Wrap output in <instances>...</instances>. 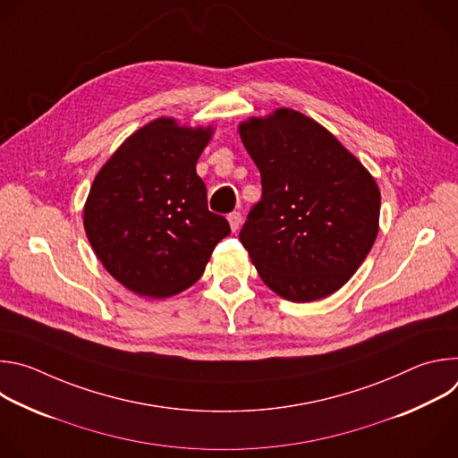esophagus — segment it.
Masks as SVG:
<instances>
[{
	"label": "esophagus",
	"instance_id": "obj_1",
	"mask_svg": "<svg viewBox=\"0 0 458 458\" xmlns=\"http://www.w3.org/2000/svg\"><path fill=\"white\" fill-rule=\"evenodd\" d=\"M228 223H230L232 232H237V230H239V226H241V223H242L241 214H239V212H232V214L228 216Z\"/></svg>",
	"mask_w": 458,
	"mask_h": 458
}]
</instances>
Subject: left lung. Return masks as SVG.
I'll return each instance as SVG.
<instances>
[{
  "mask_svg": "<svg viewBox=\"0 0 458 458\" xmlns=\"http://www.w3.org/2000/svg\"><path fill=\"white\" fill-rule=\"evenodd\" d=\"M239 136L263 184L239 233L257 274L292 302L335 293L378 233L373 175L330 130L293 108L242 121Z\"/></svg>",
  "mask_w": 458,
  "mask_h": 458,
  "instance_id": "8db88e82",
  "label": "left lung"
}]
</instances>
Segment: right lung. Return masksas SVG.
I'll return each instance as SVG.
<instances>
[{"instance_id":"1","label":"right lung","mask_w":458,"mask_h":458,"mask_svg":"<svg viewBox=\"0 0 458 458\" xmlns=\"http://www.w3.org/2000/svg\"><path fill=\"white\" fill-rule=\"evenodd\" d=\"M214 128L157 117L110 156L83 208L89 242L105 270L141 297L166 299L198 283L230 233L212 214L195 172Z\"/></svg>"}]
</instances>
